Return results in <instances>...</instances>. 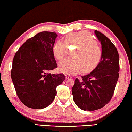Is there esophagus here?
<instances>
[{"label":"esophagus","mask_w":132,"mask_h":132,"mask_svg":"<svg viewBox=\"0 0 132 132\" xmlns=\"http://www.w3.org/2000/svg\"><path fill=\"white\" fill-rule=\"evenodd\" d=\"M65 78L67 79H71V78L72 77L71 76H70V75H68V74H65Z\"/></svg>","instance_id":"esophagus-1"}]
</instances>
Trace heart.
Here are the masks:
<instances>
[{"mask_svg":"<svg viewBox=\"0 0 132 132\" xmlns=\"http://www.w3.org/2000/svg\"><path fill=\"white\" fill-rule=\"evenodd\" d=\"M72 58L65 59L58 64V70L64 74H76L81 70L89 72L98 65L102 51L91 34L86 31L71 33L65 37L64 42L58 40L53 46L52 52L56 60L61 61L67 55L68 51Z\"/></svg>","mask_w":132,"mask_h":132,"instance_id":"b5f03b06","label":"heart"}]
</instances>
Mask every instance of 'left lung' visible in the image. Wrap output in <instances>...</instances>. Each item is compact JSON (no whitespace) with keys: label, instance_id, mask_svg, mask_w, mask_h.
Instances as JSON below:
<instances>
[{"label":"left lung","instance_id":"8db88e82","mask_svg":"<svg viewBox=\"0 0 132 132\" xmlns=\"http://www.w3.org/2000/svg\"><path fill=\"white\" fill-rule=\"evenodd\" d=\"M95 33L101 43L102 57L90 73L76 79L72 88L75 104L84 111H92L104 106L113 96L119 76V55L115 46L104 34Z\"/></svg>","mask_w":132,"mask_h":132}]
</instances>
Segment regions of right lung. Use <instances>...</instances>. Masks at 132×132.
Here are the masks:
<instances>
[{
  "instance_id": "1",
  "label": "right lung",
  "mask_w": 132,
  "mask_h": 132,
  "mask_svg": "<svg viewBox=\"0 0 132 132\" xmlns=\"http://www.w3.org/2000/svg\"><path fill=\"white\" fill-rule=\"evenodd\" d=\"M57 34L42 31L28 39L15 53L11 78L16 95L33 109L47 107L54 100L56 87L64 81L62 74L47 73L58 67L52 49Z\"/></svg>"
}]
</instances>
